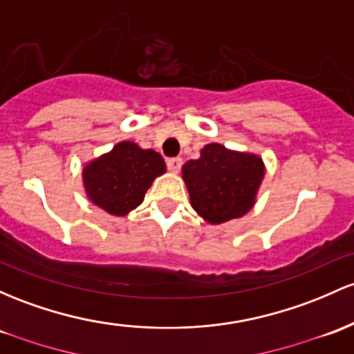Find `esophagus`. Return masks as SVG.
I'll list each match as a JSON object with an SVG mask.
<instances>
[{"instance_id": "esophagus-1", "label": "esophagus", "mask_w": 354, "mask_h": 354, "mask_svg": "<svg viewBox=\"0 0 354 354\" xmlns=\"http://www.w3.org/2000/svg\"><path fill=\"white\" fill-rule=\"evenodd\" d=\"M166 165H168V169L171 173H178V171L181 169V166H183V159L181 158H169L168 161H166Z\"/></svg>"}]
</instances>
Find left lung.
Here are the masks:
<instances>
[{"label":"left lung","instance_id":"obj_1","mask_svg":"<svg viewBox=\"0 0 354 354\" xmlns=\"http://www.w3.org/2000/svg\"><path fill=\"white\" fill-rule=\"evenodd\" d=\"M181 176L193 209L208 223L220 225L254 208L266 165L259 154L209 142L200 158L185 162Z\"/></svg>","mask_w":354,"mask_h":354}]
</instances>
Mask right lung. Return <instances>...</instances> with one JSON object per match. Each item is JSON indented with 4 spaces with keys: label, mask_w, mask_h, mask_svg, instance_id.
Listing matches in <instances>:
<instances>
[{
    "label": "right lung",
    "mask_w": 354,
    "mask_h": 354,
    "mask_svg": "<svg viewBox=\"0 0 354 354\" xmlns=\"http://www.w3.org/2000/svg\"><path fill=\"white\" fill-rule=\"evenodd\" d=\"M165 173L161 154L133 141H120L109 153L85 162L82 181L85 195L95 207L109 215L126 216L142 203L153 181Z\"/></svg>",
    "instance_id": "add662e5"
}]
</instances>
